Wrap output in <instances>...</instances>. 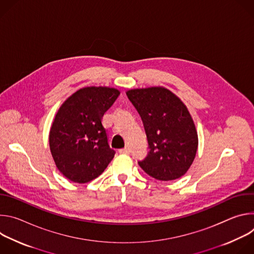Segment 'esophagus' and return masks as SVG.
<instances>
[{
  "label": "esophagus",
  "mask_w": 254,
  "mask_h": 254,
  "mask_svg": "<svg viewBox=\"0 0 254 254\" xmlns=\"http://www.w3.org/2000/svg\"><path fill=\"white\" fill-rule=\"evenodd\" d=\"M119 152H120V154H129V153H130V150H129V148L126 147V148H124V149H121Z\"/></svg>",
  "instance_id": "obj_1"
}]
</instances>
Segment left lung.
I'll list each match as a JSON object with an SVG mask.
<instances>
[{"label":"left lung","mask_w":254,"mask_h":254,"mask_svg":"<svg viewBox=\"0 0 254 254\" xmlns=\"http://www.w3.org/2000/svg\"><path fill=\"white\" fill-rule=\"evenodd\" d=\"M146 130L149 153L139 167L160 181L184 176L198 149V134L187 106L163 86L127 91Z\"/></svg>","instance_id":"obj_1"}]
</instances>
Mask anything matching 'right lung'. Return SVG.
<instances>
[{
  "label": "right lung",
  "instance_id": "add662e5",
  "mask_svg": "<svg viewBox=\"0 0 254 254\" xmlns=\"http://www.w3.org/2000/svg\"><path fill=\"white\" fill-rule=\"evenodd\" d=\"M120 94L113 87H83L59 107L49 146L57 169L72 182H90L114 159L116 152L108 146L101 120Z\"/></svg>",
  "mask_w": 254,
  "mask_h": 254
}]
</instances>
